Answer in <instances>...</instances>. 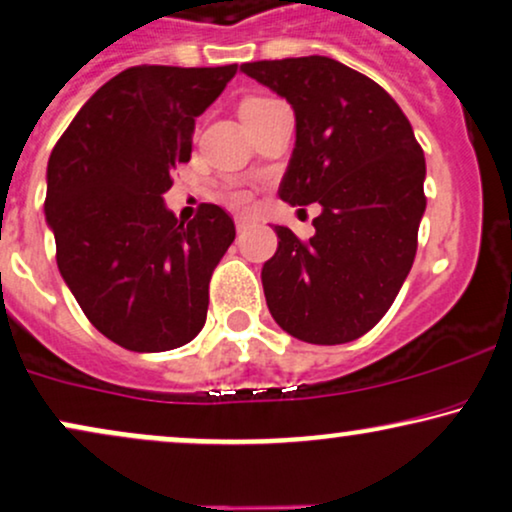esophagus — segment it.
Listing matches in <instances>:
<instances>
[{
	"mask_svg": "<svg viewBox=\"0 0 512 512\" xmlns=\"http://www.w3.org/2000/svg\"><path fill=\"white\" fill-rule=\"evenodd\" d=\"M252 222H255V219H252L250 215H236V229L238 231H245Z\"/></svg>",
	"mask_w": 512,
	"mask_h": 512,
	"instance_id": "obj_1",
	"label": "esophagus"
}]
</instances>
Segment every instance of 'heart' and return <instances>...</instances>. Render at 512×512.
<instances>
[{"mask_svg":"<svg viewBox=\"0 0 512 512\" xmlns=\"http://www.w3.org/2000/svg\"><path fill=\"white\" fill-rule=\"evenodd\" d=\"M274 99H269V96H250V99H245L241 103V113L248 111V108H255V106H264V103H271Z\"/></svg>","mask_w":512,"mask_h":512,"instance_id":"heart-1","label":"heart"}]
</instances>
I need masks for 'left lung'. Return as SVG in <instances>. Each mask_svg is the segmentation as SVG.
Returning <instances> with one entry per match:
<instances>
[{
  "label": "left lung",
  "mask_w": 512,
  "mask_h": 512,
  "mask_svg": "<svg viewBox=\"0 0 512 512\" xmlns=\"http://www.w3.org/2000/svg\"><path fill=\"white\" fill-rule=\"evenodd\" d=\"M295 113V148L278 186L288 205L319 203L302 243L274 226L262 267L278 326L312 345L357 340L383 319L416 257L425 158L411 122L371 77L328 56L245 63Z\"/></svg>",
  "instance_id": "left-lung-1"
}]
</instances>
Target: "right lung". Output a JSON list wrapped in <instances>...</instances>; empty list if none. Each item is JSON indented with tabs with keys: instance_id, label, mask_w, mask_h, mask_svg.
<instances>
[{
	"instance_id": "obj_1",
	"label": "right lung",
	"mask_w": 512,
	"mask_h": 512,
	"mask_svg": "<svg viewBox=\"0 0 512 512\" xmlns=\"http://www.w3.org/2000/svg\"><path fill=\"white\" fill-rule=\"evenodd\" d=\"M238 66L122 70L80 108L47 165L44 215L63 281L99 333L132 352L191 342L210 276L236 238L219 205L167 210L170 172L191 160L196 118Z\"/></svg>"
}]
</instances>
